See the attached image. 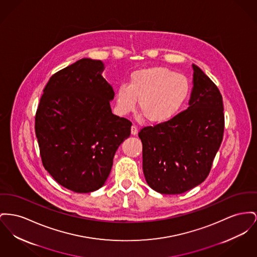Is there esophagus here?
Here are the masks:
<instances>
[{"instance_id": "esophagus-1", "label": "esophagus", "mask_w": 257, "mask_h": 257, "mask_svg": "<svg viewBox=\"0 0 257 257\" xmlns=\"http://www.w3.org/2000/svg\"><path fill=\"white\" fill-rule=\"evenodd\" d=\"M131 134L133 136H136L137 134H138V128H137L135 125H132V127H131Z\"/></svg>"}]
</instances>
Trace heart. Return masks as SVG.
<instances>
[{
	"mask_svg": "<svg viewBox=\"0 0 257 257\" xmlns=\"http://www.w3.org/2000/svg\"><path fill=\"white\" fill-rule=\"evenodd\" d=\"M190 93L187 76L164 67H151L133 72L129 84L116 88L115 103L118 112L126 114L134 110L139 101V110L146 120L162 124L180 113Z\"/></svg>",
	"mask_w": 257,
	"mask_h": 257,
	"instance_id": "obj_1",
	"label": "heart"
}]
</instances>
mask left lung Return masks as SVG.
<instances>
[{
    "instance_id": "obj_1",
    "label": "left lung",
    "mask_w": 257,
    "mask_h": 257,
    "mask_svg": "<svg viewBox=\"0 0 257 257\" xmlns=\"http://www.w3.org/2000/svg\"><path fill=\"white\" fill-rule=\"evenodd\" d=\"M188 107L168 122L143 128L146 181L161 194H181L201 184L211 171L224 130L221 94L196 65Z\"/></svg>"
}]
</instances>
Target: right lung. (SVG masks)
Wrapping results in <instances>:
<instances>
[{"instance_id": "add662e5", "label": "right lung", "mask_w": 257, "mask_h": 257, "mask_svg": "<svg viewBox=\"0 0 257 257\" xmlns=\"http://www.w3.org/2000/svg\"><path fill=\"white\" fill-rule=\"evenodd\" d=\"M101 60L82 58L50 77L36 113L43 164L63 187L76 193L101 188L132 123L112 113V86Z\"/></svg>"}]
</instances>
